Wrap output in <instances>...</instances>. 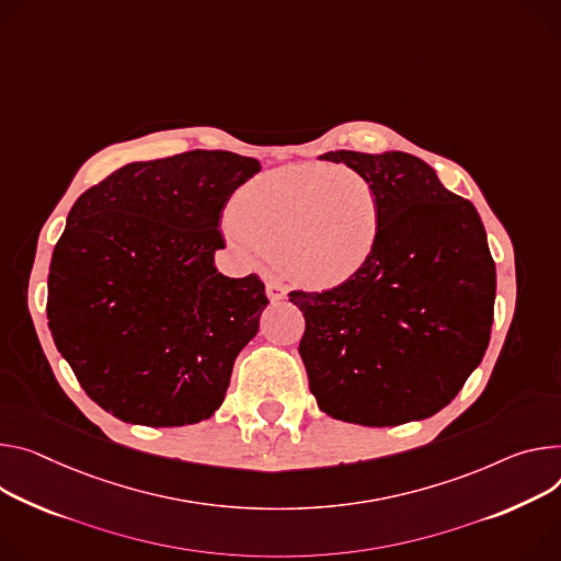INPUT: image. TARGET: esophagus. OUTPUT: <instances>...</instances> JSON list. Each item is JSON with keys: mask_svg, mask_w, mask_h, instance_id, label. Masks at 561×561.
<instances>
[{"mask_svg": "<svg viewBox=\"0 0 561 561\" xmlns=\"http://www.w3.org/2000/svg\"><path fill=\"white\" fill-rule=\"evenodd\" d=\"M286 286L284 284H279V282H268L266 284V295H268V299L271 301H282V299H286Z\"/></svg>", "mask_w": 561, "mask_h": 561, "instance_id": "34e87169", "label": "esophagus"}]
</instances>
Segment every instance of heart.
<instances>
[{
	"mask_svg": "<svg viewBox=\"0 0 561 561\" xmlns=\"http://www.w3.org/2000/svg\"><path fill=\"white\" fill-rule=\"evenodd\" d=\"M380 234V201L358 172L293 163L243 183L228 241L250 260L282 262L299 282L337 286L358 273Z\"/></svg>",
	"mask_w": 561,
	"mask_h": 561,
	"instance_id": "b5f03b06",
	"label": "heart"
}]
</instances>
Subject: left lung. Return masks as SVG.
<instances>
[{
    "label": "left lung",
    "instance_id": "8db88e82",
    "mask_svg": "<svg viewBox=\"0 0 561 561\" xmlns=\"http://www.w3.org/2000/svg\"><path fill=\"white\" fill-rule=\"evenodd\" d=\"M363 174L380 201L369 262L329 290H293L307 320L299 355L320 410L391 427L430 419L483 360L496 271L468 198L404 151L320 157Z\"/></svg>",
    "mask_w": 561,
    "mask_h": 561
}]
</instances>
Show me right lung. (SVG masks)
Segmentation results:
<instances>
[{
  "mask_svg": "<svg viewBox=\"0 0 561 561\" xmlns=\"http://www.w3.org/2000/svg\"><path fill=\"white\" fill-rule=\"evenodd\" d=\"M260 161L221 149L129 163L73 203L48 268V329L87 396L147 427L210 419L268 297L226 277L219 219Z\"/></svg>",
  "mask_w": 561,
  "mask_h": 561,
  "instance_id": "right-lung-1",
  "label": "right lung"
}]
</instances>
